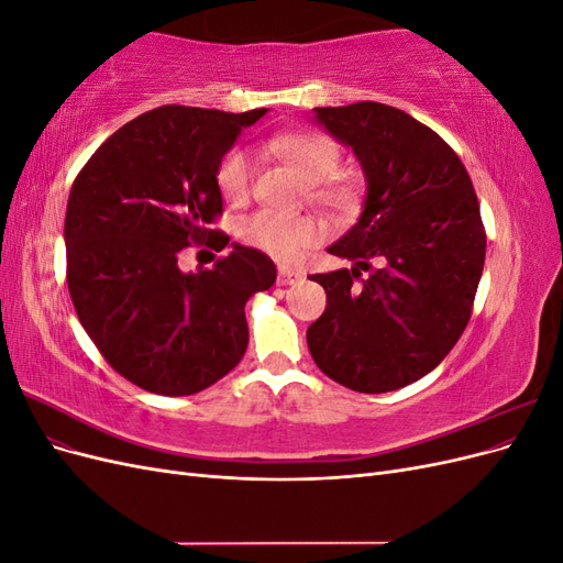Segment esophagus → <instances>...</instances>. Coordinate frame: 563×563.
<instances>
[{
    "instance_id": "obj_1",
    "label": "esophagus",
    "mask_w": 563,
    "mask_h": 563,
    "mask_svg": "<svg viewBox=\"0 0 563 563\" xmlns=\"http://www.w3.org/2000/svg\"><path fill=\"white\" fill-rule=\"evenodd\" d=\"M300 279H302V272H298V269L279 267V272H277V284L279 286H291V284H298Z\"/></svg>"
}]
</instances>
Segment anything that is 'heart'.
<instances>
[{"mask_svg":"<svg viewBox=\"0 0 563 563\" xmlns=\"http://www.w3.org/2000/svg\"><path fill=\"white\" fill-rule=\"evenodd\" d=\"M269 150L291 164L310 183V199L329 209H345L354 192L345 183L327 180L340 162L338 145L314 131L284 133L269 141ZM218 187L232 203H242L251 192V159L244 150H230L218 164ZM242 240L279 263H296L321 240V225L310 216H279L261 211L242 223Z\"/></svg>","mask_w":563,"mask_h":563,"instance_id":"b5f03b06","label":"heart"}]
</instances>
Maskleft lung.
I'll use <instances>...</instances> for the list:
<instances>
[{
	"instance_id": "obj_1",
	"label": "left lung",
	"mask_w": 563,
	"mask_h": 563,
	"mask_svg": "<svg viewBox=\"0 0 563 563\" xmlns=\"http://www.w3.org/2000/svg\"><path fill=\"white\" fill-rule=\"evenodd\" d=\"M312 112L352 150L366 197L329 246L352 269L312 275L327 310L308 347L331 380L380 395L428 376L463 335L486 255L479 201L455 152L404 110L362 100ZM371 262L379 267L356 285Z\"/></svg>"
}]
</instances>
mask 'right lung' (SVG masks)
<instances>
[{"mask_svg": "<svg viewBox=\"0 0 563 563\" xmlns=\"http://www.w3.org/2000/svg\"><path fill=\"white\" fill-rule=\"evenodd\" d=\"M267 108L164 106L131 119L73 183L65 211L67 288L84 331L126 380L187 397L230 373L249 345L246 300L277 279L265 253L232 244L211 271L183 273L179 251L223 213L218 164Z\"/></svg>", "mask_w": 563, "mask_h": 563, "instance_id": "obj_1", "label": "right lung"}]
</instances>
